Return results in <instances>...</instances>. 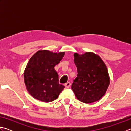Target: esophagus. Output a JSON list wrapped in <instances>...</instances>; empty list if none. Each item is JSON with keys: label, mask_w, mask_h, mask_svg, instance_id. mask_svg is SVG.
Here are the masks:
<instances>
[{"label": "esophagus", "mask_w": 131, "mask_h": 131, "mask_svg": "<svg viewBox=\"0 0 131 131\" xmlns=\"http://www.w3.org/2000/svg\"><path fill=\"white\" fill-rule=\"evenodd\" d=\"M70 85H71V83L70 82H67V83H65V86L66 88H68L70 87Z\"/></svg>", "instance_id": "1"}]
</instances>
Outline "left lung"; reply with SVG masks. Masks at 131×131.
Segmentation results:
<instances>
[{
  "instance_id": "8db88e82",
  "label": "left lung",
  "mask_w": 131,
  "mask_h": 131,
  "mask_svg": "<svg viewBox=\"0 0 131 131\" xmlns=\"http://www.w3.org/2000/svg\"><path fill=\"white\" fill-rule=\"evenodd\" d=\"M77 77L71 89L79 101L90 104L104 96L110 83L106 66L98 55L87 52L74 54Z\"/></svg>"
}]
</instances>
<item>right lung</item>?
<instances>
[{"label": "right lung", "instance_id": "right-lung-1", "mask_svg": "<svg viewBox=\"0 0 131 131\" xmlns=\"http://www.w3.org/2000/svg\"><path fill=\"white\" fill-rule=\"evenodd\" d=\"M64 55L65 52L56 53L43 50L35 53L30 58L24 78L27 90L34 98L44 102L57 99L65 86L58 83L54 66Z\"/></svg>", "mask_w": 131, "mask_h": 131}]
</instances>
